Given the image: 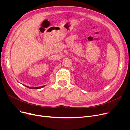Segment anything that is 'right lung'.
Segmentation results:
<instances>
[{
	"label": "right lung",
	"mask_w": 130,
	"mask_h": 130,
	"mask_svg": "<svg viewBox=\"0 0 130 130\" xmlns=\"http://www.w3.org/2000/svg\"><path fill=\"white\" fill-rule=\"evenodd\" d=\"M25 87H27V88H31V89H40V88H41L44 87V86H41V87H28V86H26L25 85Z\"/></svg>",
	"instance_id": "right-lung-1"
}]
</instances>
